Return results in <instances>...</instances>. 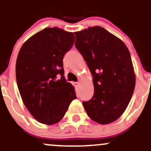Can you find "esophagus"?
Masks as SVG:
<instances>
[{"instance_id":"obj_1","label":"esophagus","mask_w":151,"mask_h":151,"mask_svg":"<svg viewBox=\"0 0 151 151\" xmlns=\"http://www.w3.org/2000/svg\"><path fill=\"white\" fill-rule=\"evenodd\" d=\"M74 84H75V86H77V87H78V86H79V82H75V83H74Z\"/></svg>"}]
</instances>
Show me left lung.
Segmentation results:
<instances>
[{
  "instance_id": "1",
  "label": "left lung",
  "mask_w": 151,
  "mask_h": 151,
  "mask_svg": "<svg viewBox=\"0 0 151 151\" xmlns=\"http://www.w3.org/2000/svg\"><path fill=\"white\" fill-rule=\"evenodd\" d=\"M75 47L86 62L94 93L83 101L86 114L100 124L117 120L125 111L135 89L136 77L129 50L99 26L74 32Z\"/></svg>"
}]
</instances>
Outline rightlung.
<instances>
[{
	"label": "right lung",
	"mask_w": 151,
	"mask_h": 151,
	"mask_svg": "<svg viewBox=\"0 0 151 151\" xmlns=\"http://www.w3.org/2000/svg\"><path fill=\"white\" fill-rule=\"evenodd\" d=\"M74 40L73 32L46 27L20 48L15 66L17 84L26 108L40 123L59 122L77 98L63 69L64 56Z\"/></svg>",
	"instance_id": "right-lung-1"
}]
</instances>
